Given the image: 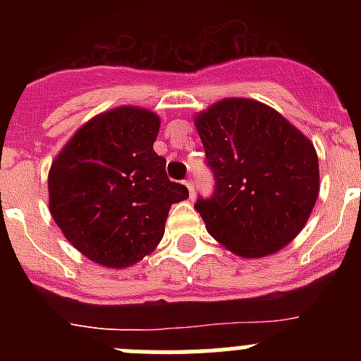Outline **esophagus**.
I'll use <instances>...</instances> for the list:
<instances>
[{
    "label": "esophagus",
    "instance_id": "1",
    "mask_svg": "<svg viewBox=\"0 0 361 361\" xmlns=\"http://www.w3.org/2000/svg\"><path fill=\"white\" fill-rule=\"evenodd\" d=\"M184 184H186L188 191H190V195H195V183H193V178H188V180H184Z\"/></svg>",
    "mask_w": 361,
    "mask_h": 361
}]
</instances>
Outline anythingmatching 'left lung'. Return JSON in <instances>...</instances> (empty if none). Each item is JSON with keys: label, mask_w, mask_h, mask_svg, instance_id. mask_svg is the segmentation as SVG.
<instances>
[{"label": "left lung", "mask_w": 361, "mask_h": 361, "mask_svg": "<svg viewBox=\"0 0 361 361\" xmlns=\"http://www.w3.org/2000/svg\"><path fill=\"white\" fill-rule=\"evenodd\" d=\"M215 178L195 209L231 253L262 258L304 229L320 191L318 155L304 133L253 99L229 97L195 117Z\"/></svg>", "instance_id": "1"}]
</instances>
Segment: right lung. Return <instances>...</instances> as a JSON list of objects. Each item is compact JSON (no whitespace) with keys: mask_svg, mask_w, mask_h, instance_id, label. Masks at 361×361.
Listing matches in <instances>:
<instances>
[{"mask_svg":"<svg viewBox=\"0 0 361 361\" xmlns=\"http://www.w3.org/2000/svg\"><path fill=\"white\" fill-rule=\"evenodd\" d=\"M161 119L137 106L85 123L54 159L49 208L66 240L111 269L137 264L157 247L171 204L188 188L171 183L153 152Z\"/></svg>","mask_w":361,"mask_h":361,"instance_id":"right-lung-1","label":"right lung"}]
</instances>
